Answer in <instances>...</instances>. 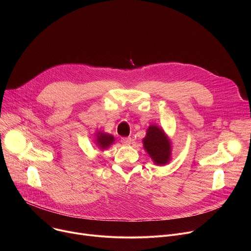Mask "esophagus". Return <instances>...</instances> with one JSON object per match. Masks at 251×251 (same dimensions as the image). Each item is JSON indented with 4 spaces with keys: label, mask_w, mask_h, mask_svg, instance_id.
I'll return each mask as SVG.
<instances>
[{
    "label": "esophagus",
    "mask_w": 251,
    "mask_h": 251,
    "mask_svg": "<svg viewBox=\"0 0 251 251\" xmlns=\"http://www.w3.org/2000/svg\"><path fill=\"white\" fill-rule=\"evenodd\" d=\"M121 143L123 145L125 146H128L131 144V138L130 137H124V138H121Z\"/></svg>",
    "instance_id": "1"
}]
</instances>
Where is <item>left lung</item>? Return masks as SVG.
<instances>
[{"label":"left lung","mask_w":251,"mask_h":251,"mask_svg":"<svg viewBox=\"0 0 251 251\" xmlns=\"http://www.w3.org/2000/svg\"><path fill=\"white\" fill-rule=\"evenodd\" d=\"M143 146L157 166H165L172 159V143L165 131L158 125L152 124L143 139Z\"/></svg>","instance_id":"left-lung-1"}]
</instances>
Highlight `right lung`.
I'll list each match as a JSON object with an SVG mask.
<instances>
[{
    "mask_svg": "<svg viewBox=\"0 0 251 251\" xmlns=\"http://www.w3.org/2000/svg\"><path fill=\"white\" fill-rule=\"evenodd\" d=\"M114 142H115V139L111 134L103 132V131L95 132L94 143L101 151L108 149Z\"/></svg>",
    "mask_w": 251,
    "mask_h": 251,
    "instance_id": "add662e5",
    "label": "right lung"
}]
</instances>
